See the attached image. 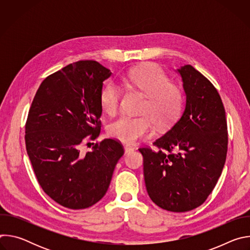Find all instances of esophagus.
Here are the masks:
<instances>
[{
	"label": "esophagus",
	"mask_w": 250,
	"mask_h": 250,
	"mask_svg": "<svg viewBox=\"0 0 250 250\" xmlns=\"http://www.w3.org/2000/svg\"><path fill=\"white\" fill-rule=\"evenodd\" d=\"M133 150H134V148L131 147V146H125V153H130V152H132Z\"/></svg>",
	"instance_id": "obj_1"
}]
</instances>
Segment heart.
Wrapping results in <instances>:
<instances>
[{
	"label": "heart",
	"instance_id": "1",
	"mask_svg": "<svg viewBox=\"0 0 250 250\" xmlns=\"http://www.w3.org/2000/svg\"><path fill=\"white\" fill-rule=\"evenodd\" d=\"M128 86L139 90L146 96L140 111L150 115L159 127L169 125L179 114L183 95L177 86L171 84L169 77L154 64H146L131 70L124 78ZM123 91L119 84L110 82L101 92L100 100L103 110L115 115L120 109ZM124 114L109 125L111 136L133 144L141 137L153 132V123L147 115Z\"/></svg>",
	"mask_w": 250,
	"mask_h": 250
}]
</instances>
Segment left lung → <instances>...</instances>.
<instances>
[{
	"label": "left lung",
	"instance_id": "obj_1",
	"mask_svg": "<svg viewBox=\"0 0 250 250\" xmlns=\"http://www.w3.org/2000/svg\"><path fill=\"white\" fill-rule=\"evenodd\" d=\"M186 97L181 116L155 150L144 156L147 193L158 207L184 212L201 206L215 188L227 157L228 127L222 99L213 85L191 65L175 70Z\"/></svg>",
	"mask_w": 250,
	"mask_h": 250
}]
</instances>
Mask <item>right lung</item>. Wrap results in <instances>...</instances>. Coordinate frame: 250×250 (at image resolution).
<instances>
[{"mask_svg":"<svg viewBox=\"0 0 250 250\" xmlns=\"http://www.w3.org/2000/svg\"><path fill=\"white\" fill-rule=\"evenodd\" d=\"M111 75L97 61L69 64L42 81L29 109L27 155L42 190L65 208L81 209L99 202L124 155L120 142L112 138L81 151L88 138L101 132L100 96Z\"/></svg>","mask_w":250,"mask_h":250,"instance_id":"obj_1","label":"right lung"}]
</instances>
